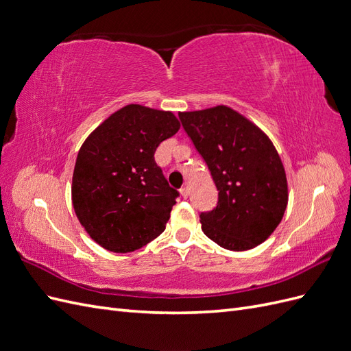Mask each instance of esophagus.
<instances>
[{"label": "esophagus", "instance_id": "1", "mask_svg": "<svg viewBox=\"0 0 351 351\" xmlns=\"http://www.w3.org/2000/svg\"><path fill=\"white\" fill-rule=\"evenodd\" d=\"M180 193H182V196L184 197V199H187L189 197V189L187 187H182V189H180Z\"/></svg>", "mask_w": 351, "mask_h": 351}]
</instances>
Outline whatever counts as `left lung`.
Segmentation results:
<instances>
[{
  "label": "left lung",
  "instance_id": "obj_1",
  "mask_svg": "<svg viewBox=\"0 0 351 351\" xmlns=\"http://www.w3.org/2000/svg\"><path fill=\"white\" fill-rule=\"evenodd\" d=\"M218 189V205L202 212V231L241 252L267 240L289 204L281 158L269 137L227 105L178 114Z\"/></svg>",
  "mask_w": 351,
  "mask_h": 351
}]
</instances>
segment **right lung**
I'll return each mask as SVG.
<instances>
[{
  "label": "right lung",
  "mask_w": 351,
  "mask_h": 351,
  "mask_svg": "<svg viewBox=\"0 0 351 351\" xmlns=\"http://www.w3.org/2000/svg\"><path fill=\"white\" fill-rule=\"evenodd\" d=\"M178 129L171 111L129 104L83 142L71 202L79 222L101 247L133 252L165 230L178 192L169 187L154 155Z\"/></svg>",
  "instance_id": "1"
}]
</instances>
